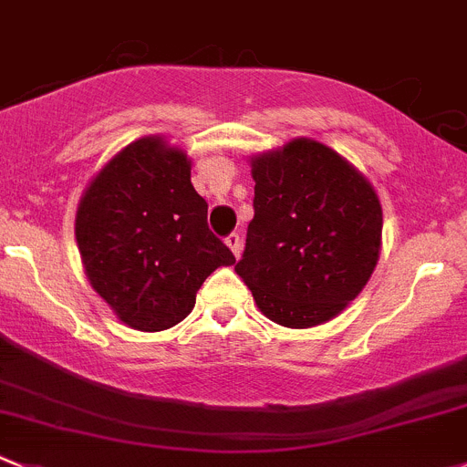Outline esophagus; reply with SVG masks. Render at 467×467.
Segmentation results:
<instances>
[{
	"label": "esophagus",
	"mask_w": 467,
	"mask_h": 467,
	"mask_svg": "<svg viewBox=\"0 0 467 467\" xmlns=\"http://www.w3.org/2000/svg\"><path fill=\"white\" fill-rule=\"evenodd\" d=\"M225 246L233 251L234 257L242 255V237H239L237 233H233V234H228V237H225Z\"/></svg>",
	"instance_id": "esophagus-1"
}]
</instances>
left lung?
I'll return each instance as SVG.
<instances>
[{"label":"left lung","mask_w":467,"mask_h":467,"mask_svg":"<svg viewBox=\"0 0 467 467\" xmlns=\"http://www.w3.org/2000/svg\"><path fill=\"white\" fill-rule=\"evenodd\" d=\"M251 175L255 216L234 271L275 324H326L374 274L383 230L377 192L339 152L303 137L253 155Z\"/></svg>","instance_id":"obj_1"}]
</instances>
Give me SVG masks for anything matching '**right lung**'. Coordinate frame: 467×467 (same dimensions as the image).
<instances>
[{
    "label": "right lung",
    "mask_w": 467,
    "mask_h": 467,
    "mask_svg": "<svg viewBox=\"0 0 467 467\" xmlns=\"http://www.w3.org/2000/svg\"><path fill=\"white\" fill-rule=\"evenodd\" d=\"M75 237L90 287L143 333L180 324L207 275L234 265L207 228L192 160L164 137L137 139L93 175L77 205Z\"/></svg>",
    "instance_id": "obj_1"
}]
</instances>
